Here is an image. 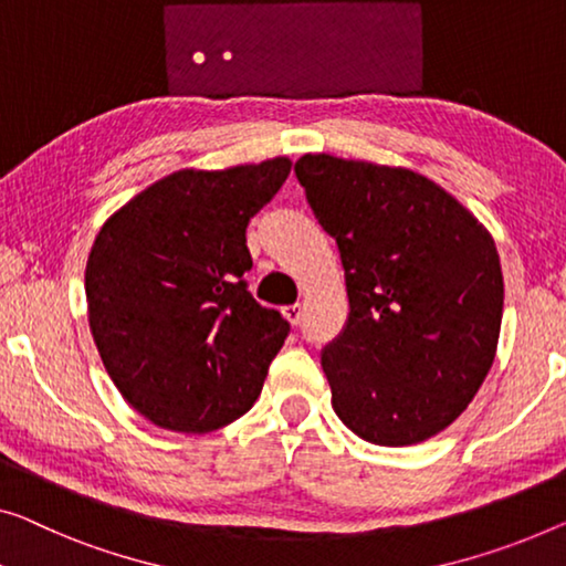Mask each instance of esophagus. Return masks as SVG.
Segmentation results:
<instances>
[{
    "label": "esophagus",
    "instance_id": "esophagus-1",
    "mask_svg": "<svg viewBox=\"0 0 566 566\" xmlns=\"http://www.w3.org/2000/svg\"><path fill=\"white\" fill-rule=\"evenodd\" d=\"M282 312H284V317L290 319L292 325H297L300 319H302V305H300V302H297V305H290V307H284Z\"/></svg>",
    "mask_w": 566,
    "mask_h": 566
}]
</instances>
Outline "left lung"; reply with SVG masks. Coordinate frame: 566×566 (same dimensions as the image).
I'll return each mask as SVG.
<instances>
[{
	"mask_svg": "<svg viewBox=\"0 0 566 566\" xmlns=\"http://www.w3.org/2000/svg\"><path fill=\"white\" fill-rule=\"evenodd\" d=\"M345 269L348 319L323 348L335 415L381 447L424 442L483 386L499 348L493 235L424 175L331 155L294 165Z\"/></svg>",
	"mask_w": 566,
	"mask_h": 566,
	"instance_id": "1",
	"label": "left lung"
}]
</instances>
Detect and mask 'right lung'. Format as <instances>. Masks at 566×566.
<instances>
[{
  "instance_id": "1",
  "label": "right lung",
  "mask_w": 566,
  "mask_h": 566,
  "mask_svg": "<svg viewBox=\"0 0 566 566\" xmlns=\"http://www.w3.org/2000/svg\"><path fill=\"white\" fill-rule=\"evenodd\" d=\"M290 167L274 157L172 172L101 226L86 264L91 333L151 424L202 434L254 407L290 323L251 297L247 226Z\"/></svg>"
}]
</instances>
